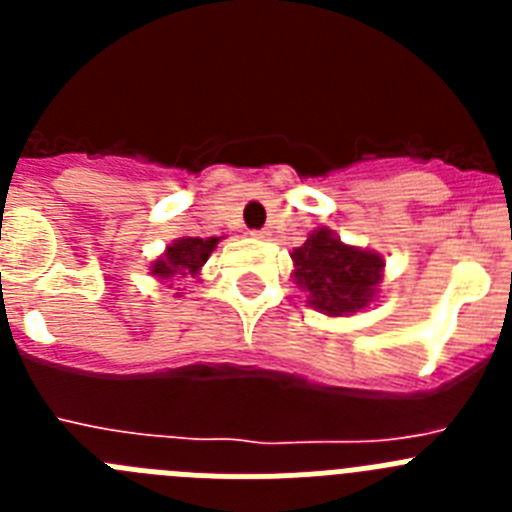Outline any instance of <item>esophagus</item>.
Wrapping results in <instances>:
<instances>
[{"label": "esophagus", "mask_w": 512, "mask_h": 512, "mask_svg": "<svg viewBox=\"0 0 512 512\" xmlns=\"http://www.w3.org/2000/svg\"><path fill=\"white\" fill-rule=\"evenodd\" d=\"M253 238H259V241H264V238H269V230L261 228V230H251Z\"/></svg>", "instance_id": "obj_1"}]
</instances>
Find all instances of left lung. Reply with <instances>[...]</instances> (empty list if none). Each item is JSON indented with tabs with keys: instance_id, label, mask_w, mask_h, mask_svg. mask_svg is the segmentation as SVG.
<instances>
[{
	"instance_id": "obj_1",
	"label": "left lung",
	"mask_w": 512,
	"mask_h": 512,
	"mask_svg": "<svg viewBox=\"0 0 512 512\" xmlns=\"http://www.w3.org/2000/svg\"><path fill=\"white\" fill-rule=\"evenodd\" d=\"M295 282L310 292L307 302L325 315H348L372 302L384 261L377 253L346 246L320 228L292 253Z\"/></svg>"
}]
</instances>
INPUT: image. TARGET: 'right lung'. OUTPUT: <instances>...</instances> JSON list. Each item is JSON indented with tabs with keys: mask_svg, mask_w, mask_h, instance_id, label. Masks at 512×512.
<instances>
[{
	"mask_svg": "<svg viewBox=\"0 0 512 512\" xmlns=\"http://www.w3.org/2000/svg\"><path fill=\"white\" fill-rule=\"evenodd\" d=\"M217 246V238H179L166 248V253L156 264L151 266V274L158 279L171 277H187V274H197L207 259H210L212 248Z\"/></svg>",
	"mask_w": 512,
	"mask_h": 512,
	"instance_id": "right-lung-1",
	"label": "right lung"
}]
</instances>
